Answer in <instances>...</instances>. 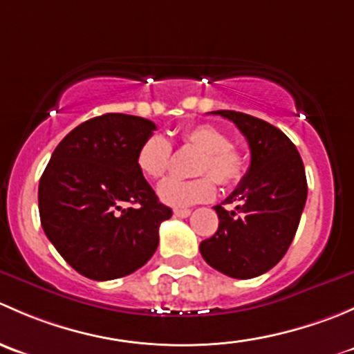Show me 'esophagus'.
I'll use <instances>...</instances> for the list:
<instances>
[{
	"mask_svg": "<svg viewBox=\"0 0 354 354\" xmlns=\"http://www.w3.org/2000/svg\"><path fill=\"white\" fill-rule=\"evenodd\" d=\"M192 214L190 209H174V216L176 217H188Z\"/></svg>",
	"mask_w": 354,
	"mask_h": 354,
	"instance_id": "1",
	"label": "esophagus"
}]
</instances>
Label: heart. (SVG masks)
<instances>
[{"label": "heart", "mask_w": 354, "mask_h": 354, "mask_svg": "<svg viewBox=\"0 0 354 354\" xmlns=\"http://www.w3.org/2000/svg\"><path fill=\"white\" fill-rule=\"evenodd\" d=\"M185 145L202 152L197 162L195 180L169 178L157 187V195L171 207H188L207 202L216 194L212 179L224 188L240 183L245 173V156L231 145L226 131L214 124H195L181 133ZM173 149L164 135L152 133L142 142L137 152V166L151 180H160L169 171Z\"/></svg>", "instance_id": "obj_1"}]
</instances>
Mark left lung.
<instances>
[{
    "mask_svg": "<svg viewBox=\"0 0 354 354\" xmlns=\"http://www.w3.org/2000/svg\"><path fill=\"white\" fill-rule=\"evenodd\" d=\"M233 121L252 152L250 167L223 203L219 227L200 243L203 260L234 279H252L272 269L295 238L306 202L305 166L295 144L267 121L238 111H212Z\"/></svg>",
    "mask_w": 354,
    "mask_h": 354,
    "instance_id": "left-lung-1",
    "label": "left lung"
}]
</instances>
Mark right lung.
<instances>
[{
  "label": "right lung",
  "instance_id": "1",
  "mask_svg": "<svg viewBox=\"0 0 354 354\" xmlns=\"http://www.w3.org/2000/svg\"><path fill=\"white\" fill-rule=\"evenodd\" d=\"M154 130L152 121L131 114L92 118L59 142L42 173V230L88 279H118L145 266L160 223L173 216L137 166L138 149Z\"/></svg>",
  "mask_w": 354,
  "mask_h": 354
}]
</instances>
